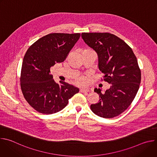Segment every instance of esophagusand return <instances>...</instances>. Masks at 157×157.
I'll return each instance as SVG.
<instances>
[{"mask_svg": "<svg viewBox=\"0 0 157 157\" xmlns=\"http://www.w3.org/2000/svg\"><path fill=\"white\" fill-rule=\"evenodd\" d=\"M89 90L88 89H85V88H81L80 89V92L81 93H87L89 92Z\"/></svg>", "mask_w": 157, "mask_h": 157, "instance_id": "34e87169", "label": "esophagus"}]
</instances>
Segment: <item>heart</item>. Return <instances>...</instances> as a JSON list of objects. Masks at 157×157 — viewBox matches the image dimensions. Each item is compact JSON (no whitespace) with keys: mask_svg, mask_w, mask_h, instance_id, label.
Here are the masks:
<instances>
[{"mask_svg":"<svg viewBox=\"0 0 157 157\" xmlns=\"http://www.w3.org/2000/svg\"><path fill=\"white\" fill-rule=\"evenodd\" d=\"M89 51H93L92 50L89 49V48H86V49H84L83 50L82 52H89ZM87 82V79L86 77H84V76H81V77H79L76 80H75V84L76 85H78V86H82V85H84L86 84Z\"/></svg>","mask_w":157,"mask_h":157,"instance_id":"1","label":"heart"}]
</instances>
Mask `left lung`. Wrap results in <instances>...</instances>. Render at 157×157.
Masks as SVG:
<instances>
[{
	"mask_svg": "<svg viewBox=\"0 0 157 157\" xmlns=\"http://www.w3.org/2000/svg\"><path fill=\"white\" fill-rule=\"evenodd\" d=\"M82 38L98 56L99 69L110 87L102 94L95 88L99 102L91 105L93 113L113 118L124 112L135 98L141 82V71L132 48L122 39L109 33H82Z\"/></svg>",
	"mask_w": 157,
	"mask_h": 157,
	"instance_id": "1",
	"label": "left lung"
}]
</instances>
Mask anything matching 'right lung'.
<instances>
[{"mask_svg":"<svg viewBox=\"0 0 157 157\" xmlns=\"http://www.w3.org/2000/svg\"><path fill=\"white\" fill-rule=\"evenodd\" d=\"M81 34L53 33L29 47L22 63L20 87L25 99L41 114H52L64 109L79 89L64 81L57 84L50 68L63 62Z\"/></svg>","mask_w":157,"mask_h":157,"instance_id":"add662e5","label":"right lung"}]
</instances>
